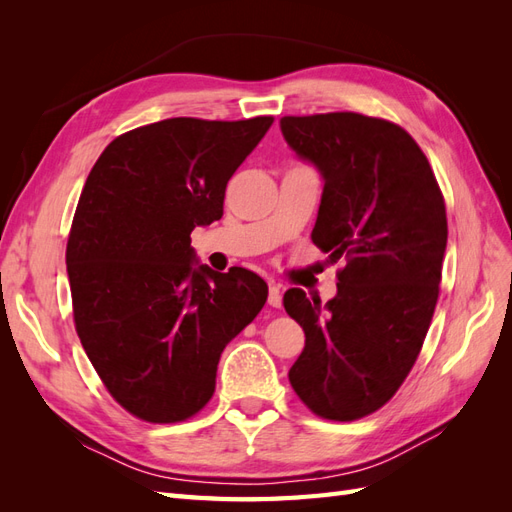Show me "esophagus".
<instances>
[{
    "label": "esophagus",
    "instance_id": "34e87169",
    "mask_svg": "<svg viewBox=\"0 0 512 512\" xmlns=\"http://www.w3.org/2000/svg\"><path fill=\"white\" fill-rule=\"evenodd\" d=\"M269 305L271 307L282 305V290H280V284H275V282L269 284Z\"/></svg>",
    "mask_w": 512,
    "mask_h": 512
}]
</instances>
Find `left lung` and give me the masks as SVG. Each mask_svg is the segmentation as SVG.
<instances>
[{
  "label": "left lung",
  "mask_w": 512,
  "mask_h": 512,
  "mask_svg": "<svg viewBox=\"0 0 512 512\" xmlns=\"http://www.w3.org/2000/svg\"><path fill=\"white\" fill-rule=\"evenodd\" d=\"M282 134L324 179L312 241L333 262L337 297L284 294L305 348L288 371L294 393L329 421L382 408L406 380L438 303L446 207L414 138L359 113L282 117Z\"/></svg>",
  "instance_id": "1"
}]
</instances>
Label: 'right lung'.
I'll return each mask as SVG.
<instances>
[{"instance_id": "right-lung-1", "label": "right lung", "mask_w": 512, "mask_h": 512, "mask_svg": "<svg viewBox=\"0 0 512 512\" xmlns=\"http://www.w3.org/2000/svg\"><path fill=\"white\" fill-rule=\"evenodd\" d=\"M271 123H149L85 181L66 250L76 333L108 393L147 423L205 408L226 344L267 301L256 273L198 265L190 235L222 218L228 179Z\"/></svg>"}]
</instances>
